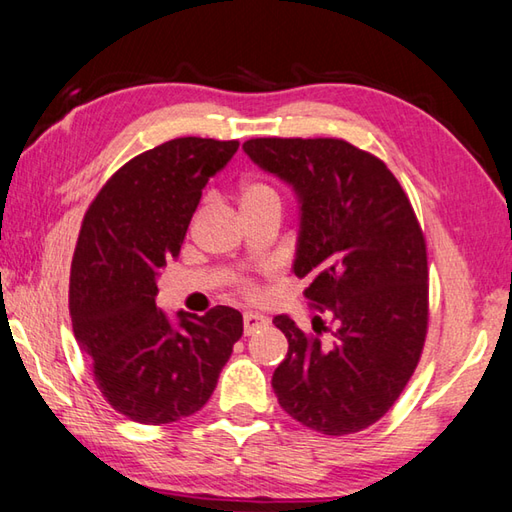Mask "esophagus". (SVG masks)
I'll return each mask as SVG.
<instances>
[{"label": "esophagus", "mask_w": 512, "mask_h": 512, "mask_svg": "<svg viewBox=\"0 0 512 512\" xmlns=\"http://www.w3.org/2000/svg\"><path fill=\"white\" fill-rule=\"evenodd\" d=\"M268 326V317L259 313H244V333L253 335L255 330H262Z\"/></svg>", "instance_id": "esophagus-1"}]
</instances>
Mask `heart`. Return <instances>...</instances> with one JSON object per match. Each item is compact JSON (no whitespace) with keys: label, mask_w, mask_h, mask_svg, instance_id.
Returning <instances> with one entry per match:
<instances>
[{"label":"heart","mask_w":512,"mask_h":512,"mask_svg":"<svg viewBox=\"0 0 512 512\" xmlns=\"http://www.w3.org/2000/svg\"><path fill=\"white\" fill-rule=\"evenodd\" d=\"M262 195H275L273 188H268L264 184H255L250 182L244 186L242 190V202H246V199H255V197H262Z\"/></svg>","instance_id":"obj_1"}]
</instances>
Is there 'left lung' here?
<instances>
[{
  "mask_svg": "<svg viewBox=\"0 0 512 512\" xmlns=\"http://www.w3.org/2000/svg\"><path fill=\"white\" fill-rule=\"evenodd\" d=\"M244 153L295 190L293 270L337 322L326 344L288 315L273 319L288 339L277 402L324 435L359 433L397 402L424 348L428 262L415 210L382 159L344 139L259 137Z\"/></svg>",
  "mask_w": 512,
  "mask_h": 512,
  "instance_id": "left-lung-1",
  "label": "left lung"
}]
</instances>
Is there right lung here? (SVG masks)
<instances>
[{
    "label": "right lung",
    "mask_w": 512,
    "mask_h": 512,
    "mask_svg": "<svg viewBox=\"0 0 512 512\" xmlns=\"http://www.w3.org/2000/svg\"><path fill=\"white\" fill-rule=\"evenodd\" d=\"M239 142L179 137L137 155L86 210L70 268V317L95 384L117 413L159 426L202 408L244 333L228 306L204 317L157 308V277L177 259L208 179Z\"/></svg>",
    "instance_id": "obj_1"
}]
</instances>
